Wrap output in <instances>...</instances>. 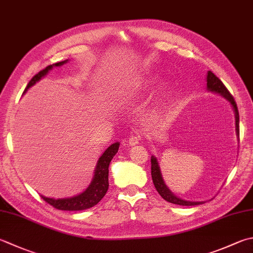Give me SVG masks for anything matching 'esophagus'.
Returning a JSON list of instances; mask_svg holds the SVG:
<instances>
[{"instance_id": "obj_1", "label": "esophagus", "mask_w": 253, "mask_h": 253, "mask_svg": "<svg viewBox=\"0 0 253 253\" xmlns=\"http://www.w3.org/2000/svg\"><path fill=\"white\" fill-rule=\"evenodd\" d=\"M141 141V137L139 136V133H131L128 138V143H129V146H135L138 145Z\"/></svg>"}]
</instances>
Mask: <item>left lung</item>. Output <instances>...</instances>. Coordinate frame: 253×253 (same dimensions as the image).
I'll return each instance as SVG.
<instances>
[{"instance_id":"8db88e82","label":"left lung","mask_w":253,"mask_h":253,"mask_svg":"<svg viewBox=\"0 0 253 253\" xmlns=\"http://www.w3.org/2000/svg\"><path fill=\"white\" fill-rule=\"evenodd\" d=\"M207 88H209L210 91L221 94L222 96L226 97L227 100L231 103V105H232V107H234L235 114H236L237 135H239V112H238V107H237L235 98L228 91V88L225 86V84L222 83L211 71H209V73H207ZM151 176H152V181H153V184H155L156 190L161 195L162 199L166 200L167 202H170V203H172V204L182 205V206H194V205H200L204 203V202L183 201V200L179 199V197H176L175 195H173L172 193L168 190V187L165 184V182H163L161 172H160V168H159V166H158V162H157V159L155 157H151Z\"/></svg>"}]
</instances>
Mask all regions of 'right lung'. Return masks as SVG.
Listing matches in <instances>:
<instances>
[{
  "instance_id": "add662e5",
  "label": "right lung",
  "mask_w": 253,
  "mask_h": 253,
  "mask_svg": "<svg viewBox=\"0 0 253 253\" xmlns=\"http://www.w3.org/2000/svg\"><path fill=\"white\" fill-rule=\"evenodd\" d=\"M67 61L68 60H64L61 62L51 64V66H48L39 71L37 74H35L32 78V80L28 82L24 92H26L27 88H29L37 81L41 80L44 74H47V72L50 70L53 66H62V64L66 63ZM118 148H120V143L115 142L113 143L112 146L108 147L105 152L103 153L100 160L97 162L95 175L93 177L92 183L85 191L81 193L80 195L71 197V199L61 200H53L42 196L43 201L59 211H83L95 206L97 203L105 196L108 190V185H110L108 184V167H110V162L112 161L114 156H115L116 152L118 151Z\"/></svg>"
}]
</instances>
